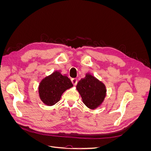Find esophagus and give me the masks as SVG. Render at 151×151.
<instances>
[{"label":"esophagus","mask_w":151,"mask_h":151,"mask_svg":"<svg viewBox=\"0 0 151 151\" xmlns=\"http://www.w3.org/2000/svg\"><path fill=\"white\" fill-rule=\"evenodd\" d=\"M71 81H72V84H74V86H76V85L77 84V79H76V78H73V79H71Z\"/></svg>","instance_id":"esophagus-1"}]
</instances>
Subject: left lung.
Instances as JSON below:
<instances>
[{"instance_id":"1","label":"left lung","mask_w":151,"mask_h":151,"mask_svg":"<svg viewBox=\"0 0 151 151\" xmlns=\"http://www.w3.org/2000/svg\"><path fill=\"white\" fill-rule=\"evenodd\" d=\"M76 89L84 104L91 109L101 106L106 95L105 85L89 73H86L84 78L78 82Z\"/></svg>"}]
</instances>
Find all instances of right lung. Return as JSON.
Here are the masks:
<instances>
[{
  "instance_id": "add662e5",
  "label": "right lung",
  "mask_w": 151,
  "mask_h": 151,
  "mask_svg": "<svg viewBox=\"0 0 151 151\" xmlns=\"http://www.w3.org/2000/svg\"><path fill=\"white\" fill-rule=\"evenodd\" d=\"M73 87L70 79L55 70L42 80L38 86L40 98L47 106H52L60 101L62 94Z\"/></svg>"
}]
</instances>
